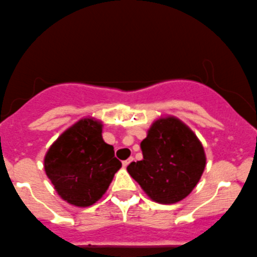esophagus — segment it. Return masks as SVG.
<instances>
[{"label": "esophagus", "mask_w": 257, "mask_h": 257, "mask_svg": "<svg viewBox=\"0 0 257 257\" xmlns=\"http://www.w3.org/2000/svg\"><path fill=\"white\" fill-rule=\"evenodd\" d=\"M132 161H133V157H129V159L128 160H125V161H123V167H126V166H128L129 165V163H131L132 162Z\"/></svg>", "instance_id": "34e87169"}]
</instances>
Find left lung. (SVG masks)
I'll use <instances>...</instances> for the list:
<instances>
[{"label":"left lung","mask_w":257,"mask_h":257,"mask_svg":"<svg viewBox=\"0 0 257 257\" xmlns=\"http://www.w3.org/2000/svg\"><path fill=\"white\" fill-rule=\"evenodd\" d=\"M140 146L144 159L126 171L152 201L176 204L194 190L205 171L206 154L187 124L174 115L157 118Z\"/></svg>","instance_id":"1"}]
</instances>
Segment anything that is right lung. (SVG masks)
Instances as JSON below:
<instances>
[{
    "instance_id": "right-lung-1",
    "label": "right lung",
    "mask_w": 257,
    "mask_h": 257,
    "mask_svg": "<svg viewBox=\"0 0 257 257\" xmlns=\"http://www.w3.org/2000/svg\"><path fill=\"white\" fill-rule=\"evenodd\" d=\"M101 120L84 117L62 133L47 150L44 168L56 191L68 204L87 207L106 193L122 167L113 146L102 138Z\"/></svg>"
}]
</instances>
